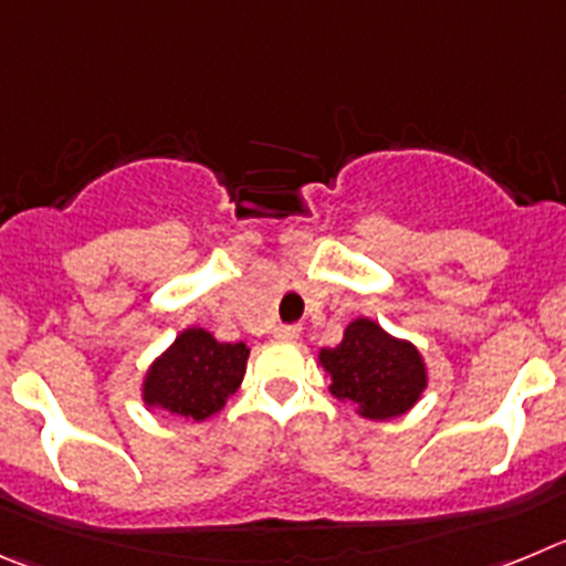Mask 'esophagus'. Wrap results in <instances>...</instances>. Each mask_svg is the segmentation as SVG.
Returning a JSON list of instances; mask_svg holds the SVG:
<instances>
[{
  "mask_svg": "<svg viewBox=\"0 0 566 566\" xmlns=\"http://www.w3.org/2000/svg\"><path fill=\"white\" fill-rule=\"evenodd\" d=\"M273 337H276V340H298V337H301V326L298 324L276 326V329H273Z\"/></svg>",
  "mask_w": 566,
  "mask_h": 566,
  "instance_id": "1",
  "label": "esophagus"
}]
</instances>
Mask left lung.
Here are the masks:
<instances>
[{"label": "left lung", "instance_id": "obj_1", "mask_svg": "<svg viewBox=\"0 0 566 566\" xmlns=\"http://www.w3.org/2000/svg\"><path fill=\"white\" fill-rule=\"evenodd\" d=\"M318 366L329 377L332 394L368 421L405 416L430 382L419 348L366 315L343 329L337 346L321 348Z\"/></svg>", "mask_w": 566, "mask_h": 566}]
</instances>
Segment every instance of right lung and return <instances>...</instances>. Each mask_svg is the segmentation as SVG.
I'll use <instances>...</instances> for the list:
<instances>
[{"label": "right lung", "instance_id": "right-lung-1", "mask_svg": "<svg viewBox=\"0 0 566 566\" xmlns=\"http://www.w3.org/2000/svg\"><path fill=\"white\" fill-rule=\"evenodd\" d=\"M248 355L245 343H220L211 332L187 326L147 366L142 402L181 419H211L242 385Z\"/></svg>", "mask_w": 566, "mask_h": 566}]
</instances>
